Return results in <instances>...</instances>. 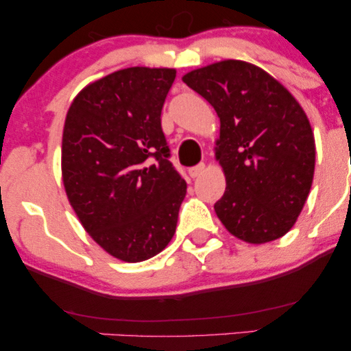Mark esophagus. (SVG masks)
<instances>
[{
    "label": "esophagus",
    "instance_id": "34e87169",
    "mask_svg": "<svg viewBox=\"0 0 351 351\" xmlns=\"http://www.w3.org/2000/svg\"><path fill=\"white\" fill-rule=\"evenodd\" d=\"M204 170H206V165L199 163V165H196V167L189 168L188 173H189V176H191V178H198V176L203 175Z\"/></svg>",
    "mask_w": 351,
    "mask_h": 351
}]
</instances>
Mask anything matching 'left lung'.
<instances>
[{"mask_svg": "<svg viewBox=\"0 0 351 351\" xmlns=\"http://www.w3.org/2000/svg\"><path fill=\"white\" fill-rule=\"evenodd\" d=\"M181 79L219 117L215 156L226 191L215 211L223 226L247 244L287 234L315 171V138L304 108L279 80L245 60H219Z\"/></svg>", "mask_w": 351, "mask_h": 351, "instance_id": "obj_1", "label": "left lung"}]
</instances>
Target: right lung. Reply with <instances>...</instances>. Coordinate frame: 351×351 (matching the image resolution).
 <instances>
[{"label":"right lung","mask_w":351,"mask_h":351,"mask_svg":"<svg viewBox=\"0 0 351 351\" xmlns=\"http://www.w3.org/2000/svg\"><path fill=\"white\" fill-rule=\"evenodd\" d=\"M175 77L168 67L112 72L75 95L64 122L67 199L88 236L123 263L167 247L186 195L160 119Z\"/></svg>","instance_id":"add662e5"}]
</instances>
